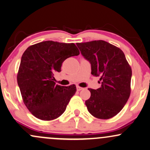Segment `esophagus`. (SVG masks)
<instances>
[{"instance_id":"esophagus-1","label":"esophagus","mask_w":150,"mask_h":150,"mask_svg":"<svg viewBox=\"0 0 150 150\" xmlns=\"http://www.w3.org/2000/svg\"><path fill=\"white\" fill-rule=\"evenodd\" d=\"M76 90H78V91H81V90H83V88H81L80 86H76Z\"/></svg>"}]
</instances>
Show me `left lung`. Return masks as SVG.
<instances>
[{
	"label": "left lung",
	"mask_w": 150,
	"mask_h": 150,
	"mask_svg": "<svg viewBox=\"0 0 150 150\" xmlns=\"http://www.w3.org/2000/svg\"><path fill=\"white\" fill-rule=\"evenodd\" d=\"M81 54L91 64V74L100 76L101 88H88V111L99 119H110L123 108L131 94L132 71L123 51L103 40L76 43Z\"/></svg>",
	"instance_id": "1"
}]
</instances>
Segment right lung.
Masks as SVG:
<instances>
[{
	"instance_id": "right-lung-1",
	"label": "right lung",
	"mask_w": 150,
	"mask_h": 150,
	"mask_svg": "<svg viewBox=\"0 0 150 150\" xmlns=\"http://www.w3.org/2000/svg\"><path fill=\"white\" fill-rule=\"evenodd\" d=\"M74 43L45 41L24 51L17 83L24 104L35 117L45 121L56 119L65 110L76 92L75 85H55V72L61 71L67 58L79 55Z\"/></svg>"
}]
</instances>
